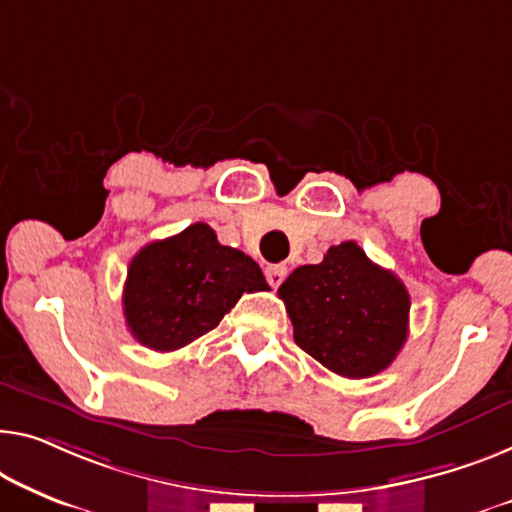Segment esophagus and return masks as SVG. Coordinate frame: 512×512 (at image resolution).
<instances>
[{"instance_id":"esophagus-1","label":"esophagus","mask_w":512,"mask_h":512,"mask_svg":"<svg viewBox=\"0 0 512 512\" xmlns=\"http://www.w3.org/2000/svg\"><path fill=\"white\" fill-rule=\"evenodd\" d=\"M264 273H266V280H269L271 287H280L282 280L287 278L289 269L285 264H271V266H266Z\"/></svg>"}]
</instances>
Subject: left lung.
I'll list each match as a JSON object with an SVG mask.
<instances>
[{"mask_svg": "<svg viewBox=\"0 0 512 512\" xmlns=\"http://www.w3.org/2000/svg\"><path fill=\"white\" fill-rule=\"evenodd\" d=\"M294 342L340 377L386 370L409 333V292L395 273L370 262L356 241L331 246L319 264L282 282Z\"/></svg>", "mask_w": 512, "mask_h": 512, "instance_id": "left-lung-1", "label": "left lung"}]
</instances>
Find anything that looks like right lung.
Here are the masks:
<instances>
[{"label": "right lung", "mask_w": 512, "mask_h": 512, "mask_svg": "<svg viewBox=\"0 0 512 512\" xmlns=\"http://www.w3.org/2000/svg\"><path fill=\"white\" fill-rule=\"evenodd\" d=\"M269 289L253 257L220 246L207 223L151 241L131 259L124 317L140 345L174 352L216 329L243 292Z\"/></svg>", "instance_id": "1"}]
</instances>
